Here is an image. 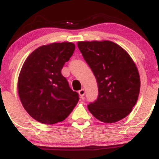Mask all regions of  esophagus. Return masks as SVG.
Listing matches in <instances>:
<instances>
[{
  "label": "esophagus",
  "mask_w": 159,
  "mask_h": 159,
  "mask_svg": "<svg viewBox=\"0 0 159 159\" xmlns=\"http://www.w3.org/2000/svg\"><path fill=\"white\" fill-rule=\"evenodd\" d=\"M78 93H79V96H80V97H81V98H83L84 96V93H85L84 89H81V90L78 91Z\"/></svg>",
  "instance_id": "34e87169"
}]
</instances>
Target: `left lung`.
Returning <instances> with one entry per match:
<instances>
[{
    "instance_id": "8db88e82",
    "label": "left lung",
    "mask_w": 159,
    "mask_h": 159,
    "mask_svg": "<svg viewBox=\"0 0 159 159\" xmlns=\"http://www.w3.org/2000/svg\"><path fill=\"white\" fill-rule=\"evenodd\" d=\"M78 47L98 84V96L87 106L96 119L114 123L128 116L135 105L140 75L130 55L108 40L78 42Z\"/></svg>"
}]
</instances>
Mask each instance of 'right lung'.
<instances>
[{
    "label": "right lung",
    "mask_w": 159,
    "mask_h": 159,
    "mask_svg": "<svg viewBox=\"0 0 159 159\" xmlns=\"http://www.w3.org/2000/svg\"><path fill=\"white\" fill-rule=\"evenodd\" d=\"M72 43L42 45L25 60L18 79V93L24 108L44 124L63 121L77 105L79 96L61 74L73 54Z\"/></svg>",
    "instance_id": "obj_1"
}]
</instances>
